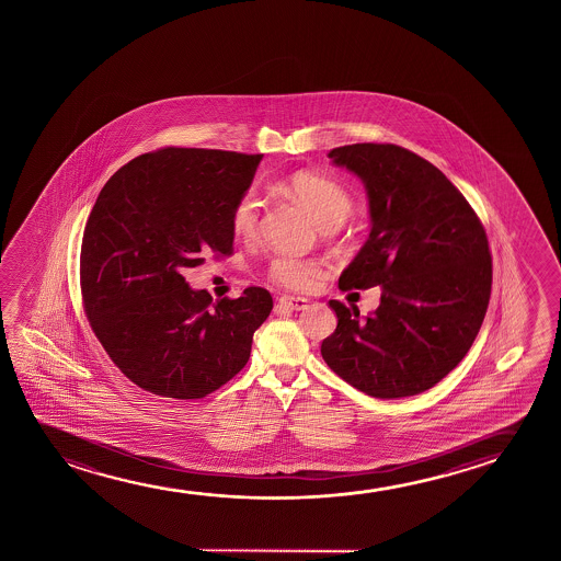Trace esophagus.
I'll list each match as a JSON object with an SVG mask.
<instances>
[{
    "instance_id": "esophagus-1",
    "label": "esophagus",
    "mask_w": 561,
    "mask_h": 561,
    "mask_svg": "<svg viewBox=\"0 0 561 561\" xmlns=\"http://www.w3.org/2000/svg\"><path fill=\"white\" fill-rule=\"evenodd\" d=\"M277 305L282 308H287V310H305V308L308 307V300L302 299V297H289V295H284V297L277 299Z\"/></svg>"
}]
</instances>
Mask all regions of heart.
Here are the masks:
<instances>
[{"mask_svg":"<svg viewBox=\"0 0 561 561\" xmlns=\"http://www.w3.org/2000/svg\"><path fill=\"white\" fill-rule=\"evenodd\" d=\"M287 190L312 213L316 222L341 226L353 213V197L343 185L331 178L299 172L287 182ZM261 218V199L254 192L239 195L230 213L231 231L238 238H253ZM322 274V264L312 259H299L291 254H276L268 264V277L277 285L305 291Z\"/></svg>","mask_w":561,"mask_h":561,"instance_id":"b5f03b06","label":"heart"}]
</instances>
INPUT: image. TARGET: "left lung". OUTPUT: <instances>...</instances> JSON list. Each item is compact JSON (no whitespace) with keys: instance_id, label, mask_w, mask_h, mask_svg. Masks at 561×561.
<instances>
[{"instance_id":"8db88e82","label":"left lung","mask_w":561,"mask_h":561,"mask_svg":"<svg viewBox=\"0 0 561 561\" xmlns=\"http://www.w3.org/2000/svg\"><path fill=\"white\" fill-rule=\"evenodd\" d=\"M368 192L371 230L339 277V289L381 285V305L330 300L337 328L322 356L341 379L376 399L427 391L468 354L491 299L492 259L483 224L448 178L392 144L330 151Z\"/></svg>"}]
</instances>
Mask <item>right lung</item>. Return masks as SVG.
<instances>
[{"label": "right lung", "instance_id": "add662e5", "mask_svg": "<svg viewBox=\"0 0 561 561\" xmlns=\"http://www.w3.org/2000/svg\"><path fill=\"white\" fill-rule=\"evenodd\" d=\"M262 154L164 147L103 185L85 222L80 289L95 337L144 391L207 397L245 368L274 307L262 287L213 300L182 276L213 251L233 253L230 213Z\"/></svg>", "mask_w": 561, "mask_h": 561}]
</instances>
